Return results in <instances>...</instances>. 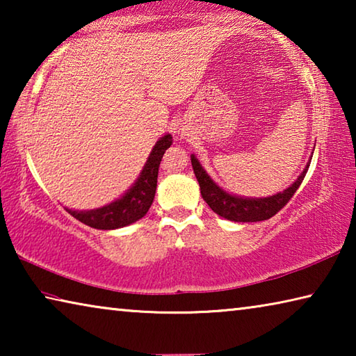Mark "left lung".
<instances>
[{"mask_svg":"<svg viewBox=\"0 0 356 356\" xmlns=\"http://www.w3.org/2000/svg\"><path fill=\"white\" fill-rule=\"evenodd\" d=\"M191 166L193 171H195L197 182H200L204 201L209 204V207L212 209L216 215L231 221L254 222L272 218L273 215L278 213L280 210L291 201V197L295 195V191L298 190L301 182H303L306 172H308L309 163L306 165L305 171L300 174V177L295 180L289 188L268 197H242L229 195L227 191L220 188V186L209 177V174L204 171V168L201 166L195 155H191Z\"/></svg>","mask_w":356,"mask_h":356,"instance_id":"1","label":"left lung"}]
</instances>
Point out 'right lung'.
Returning <instances> with one entry per match:
<instances>
[{
    "label": "right lung",
    "mask_w": 356,
    "mask_h": 356,
    "mask_svg": "<svg viewBox=\"0 0 356 356\" xmlns=\"http://www.w3.org/2000/svg\"><path fill=\"white\" fill-rule=\"evenodd\" d=\"M172 144V136L168 134L159 141L150 152L149 159L144 165L140 177L136 179L134 186L125 193L122 197L114 201L108 206L94 210H72L65 209L67 212L76 218L78 221L84 222L86 226L94 229H118L129 226L131 222L141 220L147 210L152 206L155 190H156V177H159L160 161L163 159L165 150Z\"/></svg>",
    "instance_id": "1"
}]
</instances>
